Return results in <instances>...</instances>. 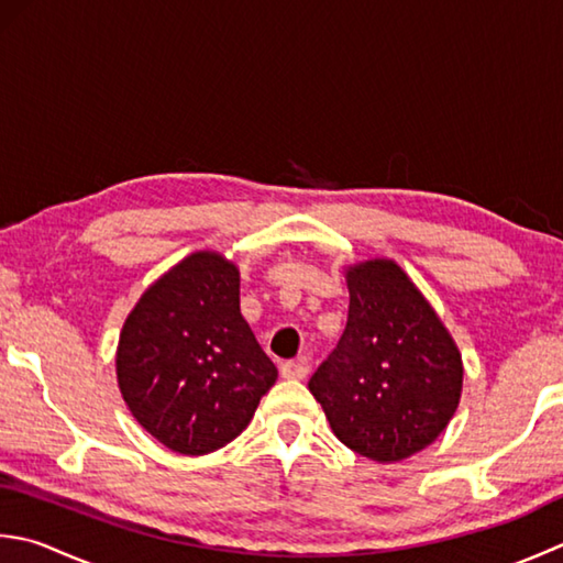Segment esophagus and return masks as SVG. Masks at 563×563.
<instances>
[{
  "instance_id": "esophagus-1",
  "label": "esophagus",
  "mask_w": 563,
  "mask_h": 563,
  "mask_svg": "<svg viewBox=\"0 0 563 563\" xmlns=\"http://www.w3.org/2000/svg\"><path fill=\"white\" fill-rule=\"evenodd\" d=\"M307 373H310V366L305 361H285L280 366V376L288 380H302Z\"/></svg>"
}]
</instances>
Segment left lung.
I'll list each match as a JSON object with an SVG mask.
<instances>
[{"instance_id": "8db88e82", "label": "left lung", "mask_w": 563, "mask_h": 563, "mask_svg": "<svg viewBox=\"0 0 563 563\" xmlns=\"http://www.w3.org/2000/svg\"><path fill=\"white\" fill-rule=\"evenodd\" d=\"M349 319L310 378L341 444L378 464L427 449L454 417L464 361L456 341L398 263L344 268Z\"/></svg>"}]
</instances>
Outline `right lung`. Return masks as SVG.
I'll return each instance as SVG.
<instances>
[{"instance_id": "obj_1", "label": "right lung", "mask_w": 563, "mask_h": 563, "mask_svg": "<svg viewBox=\"0 0 563 563\" xmlns=\"http://www.w3.org/2000/svg\"><path fill=\"white\" fill-rule=\"evenodd\" d=\"M239 268L195 251L139 297L119 334L117 383L163 446L202 456L244 432L278 368L239 307Z\"/></svg>"}]
</instances>
